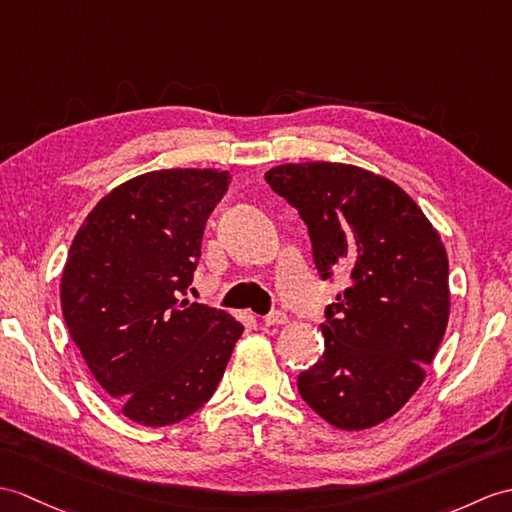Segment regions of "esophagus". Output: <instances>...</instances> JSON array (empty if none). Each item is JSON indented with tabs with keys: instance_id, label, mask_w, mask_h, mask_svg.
<instances>
[{
	"instance_id": "obj_1",
	"label": "esophagus",
	"mask_w": 512,
	"mask_h": 512,
	"mask_svg": "<svg viewBox=\"0 0 512 512\" xmlns=\"http://www.w3.org/2000/svg\"><path fill=\"white\" fill-rule=\"evenodd\" d=\"M288 316H285L283 312H270L268 316H264V325H268V327H272V325H285L288 323Z\"/></svg>"
}]
</instances>
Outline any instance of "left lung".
<instances>
[{
	"label": "left lung",
	"mask_w": 512,
	"mask_h": 512,
	"mask_svg": "<svg viewBox=\"0 0 512 512\" xmlns=\"http://www.w3.org/2000/svg\"><path fill=\"white\" fill-rule=\"evenodd\" d=\"M266 181L301 213L320 277L351 275L327 305L325 353L299 375L301 397L338 430L384 423L419 390L445 336L441 235L397 183L358 165L283 163Z\"/></svg>",
	"instance_id": "left-lung-1"
}]
</instances>
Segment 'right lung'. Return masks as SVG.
<instances>
[{
  "instance_id": "right-lung-1",
  "label": "right lung",
  "mask_w": 512,
  "mask_h": 512,
  "mask_svg": "<svg viewBox=\"0 0 512 512\" xmlns=\"http://www.w3.org/2000/svg\"><path fill=\"white\" fill-rule=\"evenodd\" d=\"M227 170L174 168L111 189L82 222L61 305L91 375L130 421L165 427L211 399L244 327L181 296Z\"/></svg>"
}]
</instances>
